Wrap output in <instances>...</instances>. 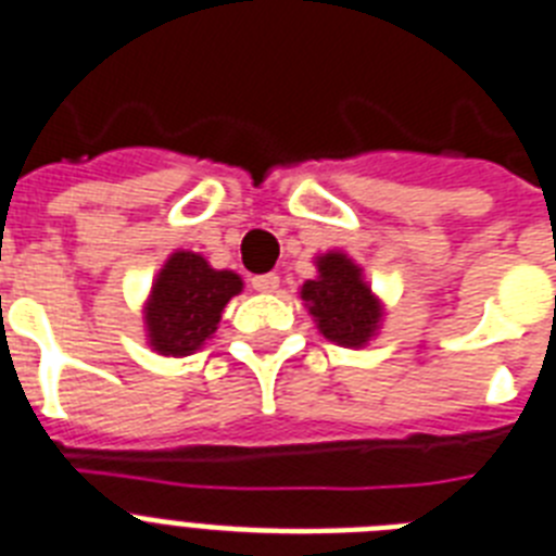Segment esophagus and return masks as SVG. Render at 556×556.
Returning a JSON list of instances; mask_svg holds the SVG:
<instances>
[{
  "label": "esophagus",
  "mask_w": 556,
  "mask_h": 556,
  "mask_svg": "<svg viewBox=\"0 0 556 556\" xmlns=\"http://www.w3.org/2000/svg\"><path fill=\"white\" fill-rule=\"evenodd\" d=\"M278 287H281V278L275 273L255 275V278H252V289H255V292H278Z\"/></svg>",
  "instance_id": "34e87169"
}]
</instances>
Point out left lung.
I'll list each match as a JSON object with an SVG mask.
<instances>
[{"label":"left lung","mask_w":556,"mask_h":556,"mask_svg":"<svg viewBox=\"0 0 556 556\" xmlns=\"http://www.w3.org/2000/svg\"><path fill=\"white\" fill-rule=\"evenodd\" d=\"M318 278L301 287L306 309L327 341L357 350L375 338L383 306L364 281V269L343 252H327L315 261Z\"/></svg>","instance_id":"8db88e82"}]
</instances>
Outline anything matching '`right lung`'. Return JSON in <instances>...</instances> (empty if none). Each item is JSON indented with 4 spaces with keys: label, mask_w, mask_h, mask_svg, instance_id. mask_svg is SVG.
<instances>
[{
    "label": "right lung",
    "mask_w": 556,
    "mask_h": 556,
    "mask_svg": "<svg viewBox=\"0 0 556 556\" xmlns=\"http://www.w3.org/2000/svg\"><path fill=\"white\" fill-rule=\"evenodd\" d=\"M241 289L232 269H213L199 252H173L144 304L147 343L159 355H192L213 338L224 306Z\"/></svg>",
    "instance_id": "right-lung-1"
}]
</instances>
